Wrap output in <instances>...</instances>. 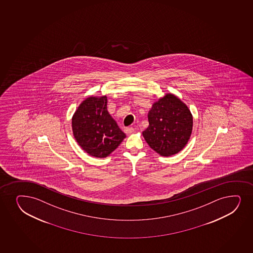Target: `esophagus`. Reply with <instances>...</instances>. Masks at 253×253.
<instances>
[{
    "instance_id": "obj_1",
    "label": "esophagus",
    "mask_w": 253,
    "mask_h": 253,
    "mask_svg": "<svg viewBox=\"0 0 253 253\" xmlns=\"http://www.w3.org/2000/svg\"><path fill=\"white\" fill-rule=\"evenodd\" d=\"M134 131V128L132 127H126L125 128V133L127 134V135H130V134L132 133Z\"/></svg>"
}]
</instances>
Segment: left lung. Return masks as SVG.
Returning <instances> with one entry per match:
<instances>
[{"label":"left lung","mask_w":253,"mask_h":253,"mask_svg":"<svg viewBox=\"0 0 253 253\" xmlns=\"http://www.w3.org/2000/svg\"><path fill=\"white\" fill-rule=\"evenodd\" d=\"M149 126L142 135L149 147L162 156L177 154L186 145L192 131V113L176 96L167 93L148 112Z\"/></svg>","instance_id":"1"}]
</instances>
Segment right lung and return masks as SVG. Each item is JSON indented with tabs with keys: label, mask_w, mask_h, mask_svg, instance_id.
Listing matches in <instances>:
<instances>
[{
	"label": "right lung",
	"mask_w": 253,
	"mask_h": 253,
	"mask_svg": "<svg viewBox=\"0 0 253 253\" xmlns=\"http://www.w3.org/2000/svg\"><path fill=\"white\" fill-rule=\"evenodd\" d=\"M72 124L77 142L93 157H107L126 137L108 112L106 96H91L82 102Z\"/></svg>",
	"instance_id": "1"
}]
</instances>
